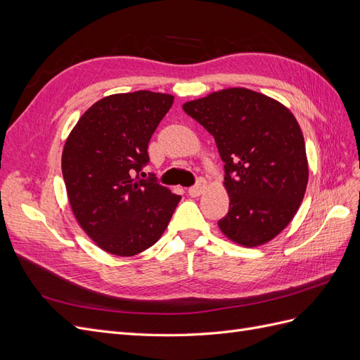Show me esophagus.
<instances>
[{"mask_svg": "<svg viewBox=\"0 0 360 360\" xmlns=\"http://www.w3.org/2000/svg\"><path fill=\"white\" fill-rule=\"evenodd\" d=\"M204 188H205V180L202 177H200V179H197V183L189 188L188 192H189L191 197H198V195L204 191Z\"/></svg>", "mask_w": 360, "mask_h": 360, "instance_id": "34e87169", "label": "esophagus"}]
</instances>
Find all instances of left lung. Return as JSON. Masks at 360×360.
Returning <instances> with one entry per match:
<instances>
[{
	"mask_svg": "<svg viewBox=\"0 0 360 360\" xmlns=\"http://www.w3.org/2000/svg\"><path fill=\"white\" fill-rule=\"evenodd\" d=\"M213 135L225 163L230 209L217 222L233 242L267 243L296 214L308 184L297 120L284 105L248 89H226L183 105Z\"/></svg>",
	"mask_w": 360,
	"mask_h": 360,
	"instance_id": "left-lung-1",
	"label": "left lung"
}]
</instances>
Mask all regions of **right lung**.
<instances>
[{"label": "right lung", "instance_id": "obj_1", "mask_svg": "<svg viewBox=\"0 0 360 360\" xmlns=\"http://www.w3.org/2000/svg\"><path fill=\"white\" fill-rule=\"evenodd\" d=\"M171 94L134 91L96 102L76 123L61 169L70 207L82 230L103 250L132 257L165 231L180 195L141 179L148 143L172 106Z\"/></svg>", "mask_w": 360, "mask_h": 360}]
</instances>
